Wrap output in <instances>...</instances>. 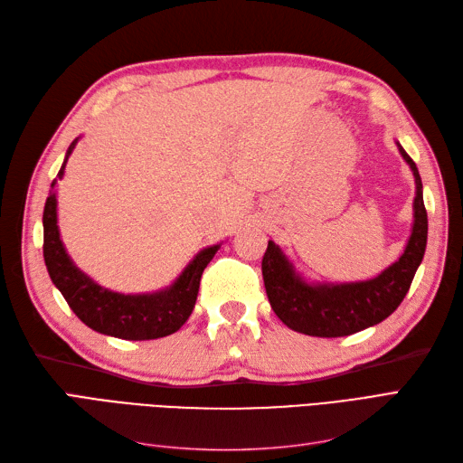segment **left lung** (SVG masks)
<instances>
[{"label": "left lung", "instance_id": "left-lung-1", "mask_svg": "<svg viewBox=\"0 0 463 463\" xmlns=\"http://www.w3.org/2000/svg\"><path fill=\"white\" fill-rule=\"evenodd\" d=\"M400 152L415 175V222L403 255L381 276L355 284L309 286L296 276L274 241H269L262 257L266 296L278 318L291 330L318 338H340V335L355 334L390 317L410 291L413 276L425 255L429 223L421 175L410 154L402 146Z\"/></svg>", "mask_w": 463, "mask_h": 463}]
</instances>
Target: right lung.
<instances>
[{
	"label": "right lung",
	"instance_id": "right-lung-1",
	"mask_svg": "<svg viewBox=\"0 0 463 463\" xmlns=\"http://www.w3.org/2000/svg\"><path fill=\"white\" fill-rule=\"evenodd\" d=\"M75 143L69 146L65 162ZM60 177L63 175V167ZM55 179L52 181V187ZM55 193L50 191L44 206V262L52 282L61 291L71 311L92 330L121 340H156L177 332L193 313L206 264L216 255L218 245L208 247L191 260V264L170 288L150 296H123L102 289L87 278L67 257L58 232Z\"/></svg>",
	"mask_w": 463,
	"mask_h": 463
}]
</instances>
